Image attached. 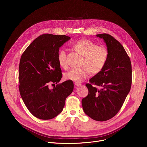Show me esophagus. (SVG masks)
Wrapping results in <instances>:
<instances>
[{
    "instance_id": "esophagus-1",
    "label": "esophagus",
    "mask_w": 147,
    "mask_h": 147,
    "mask_svg": "<svg viewBox=\"0 0 147 147\" xmlns=\"http://www.w3.org/2000/svg\"><path fill=\"white\" fill-rule=\"evenodd\" d=\"M74 84H75V86H80V85H81V84H80V83H78V82H74Z\"/></svg>"
}]
</instances>
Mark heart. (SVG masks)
I'll return each instance as SVG.
<instances>
[{"mask_svg":"<svg viewBox=\"0 0 147 147\" xmlns=\"http://www.w3.org/2000/svg\"><path fill=\"white\" fill-rule=\"evenodd\" d=\"M77 52L82 56L80 69H73L66 73L64 77L66 80L80 82L88 78L91 72L98 74L105 66L109 51L107 48L98 46L89 39H81L71 45ZM57 60L59 66L64 69L68 68L67 53L64 49L59 50L57 53Z\"/></svg>","mask_w":147,"mask_h":147,"instance_id":"heart-1","label":"heart"}]
</instances>
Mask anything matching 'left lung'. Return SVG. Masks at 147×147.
<instances>
[{"label": "left lung", "instance_id": "8db88e82", "mask_svg": "<svg viewBox=\"0 0 147 147\" xmlns=\"http://www.w3.org/2000/svg\"><path fill=\"white\" fill-rule=\"evenodd\" d=\"M96 36L103 39L109 57L102 71L86 85L88 94L81 103L87 116L103 121L114 117L121 109L130 91L132 70L130 59L119 41L108 34H97Z\"/></svg>", "mask_w": 147, "mask_h": 147}]
</instances>
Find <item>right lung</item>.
<instances>
[{
    "instance_id": "obj_1",
    "label": "right lung",
    "mask_w": 147,
    "mask_h": 147,
    "mask_svg": "<svg viewBox=\"0 0 147 147\" xmlns=\"http://www.w3.org/2000/svg\"><path fill=\"white\" fill-rule=\"evenodd\" d=\"M70 37L49 34L41 35L27 47L20 59L19 91L26 107L35 117L52 119L63 109L66 98L74 88L72 81L57 84L61 70L57 60L59 48Z\"/></svg>"
}]
</instances>
